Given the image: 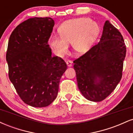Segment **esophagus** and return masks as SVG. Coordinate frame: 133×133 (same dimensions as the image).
<instances>
[{
	"instance_id": "obj_1",
	"label": "esophagus",
	"mask_w": 133,
	"mask_h": 133,
	"mask_svg": "<svg viewBox=\"0 0 133 133\" xmlns=\"http://www.w3.org/2000/svg\"><path fill=\"white\" fill-rule=\"evenodd\" d=\"M66 64L68 67H71L72 65V62L71 61H66Z\"/></svg>"
}]
</instances>
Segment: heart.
<instances>
[{
	"label": "heart",
	"mask_w": 133,
	"mask_h": 133,
	"mask_svg": "<svg viewBox=\"0 0 133 133\" xmlns=\"http://www.w3.org/2000/svg\"><path fill=\"white\" fill-rule=\"evenodd\" d=\"M61 37L52 36L49 44L57 56L68 54L69 45L72 44L74 52L83 55L90 49L99 33L96 23L88 18H77L64 22L59 28Z\"/></svg>",
	"instance_id": "1"
}]
</instances>
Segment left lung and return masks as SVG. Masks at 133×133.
Returning <instances> with one entry per match:
<instances>
[{
    "mask_svg": "<svg viewBox=\"0 0 133 133\" xmlns=\"http://www.w3.org/2000/svg\"><path fill=\"white\" fill-rule=\"evenodd\" d=\"M126 47L120 32L106 21L98 44L74 61L77 86L88 100L106 99L120 82Z\"/></svg>",
    "mask_w": 133,
    "mask_h": 133,
    "instance_id": "1",
    "label": "left lung"
}]
</instances>
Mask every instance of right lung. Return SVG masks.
Segmentation results:
<instances>
[{
    "label": "right lung",
    "mask_w": 133,
    "mask_h": 133,
    "mask_svg": "<svg viewBox=\"0 0 133 133\" xmlns=\"http://www.w3.org/2000/svg\"><path fill=\"white\" fill-rule=\"evenodd\" d=\"M54 25L51 17L30 18L16 27L9 40V79L21 99L35 108L54 101L67 69L62 58L52 56L48 44Z\"/></svg>",
    "instance_id": "obj_1"
}]
</instances>
